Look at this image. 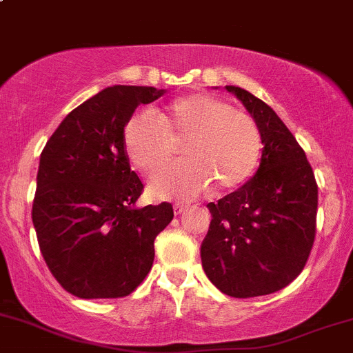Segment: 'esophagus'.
<instances>
[{"label":"esophagus","mask_w":353,"mask_h":353,"mask_svg":"<svg viewBox=\"0 0 353 353\" xmlns=\"http://www.w3.org/2000/svg\"><path fill=\"white\" fill-rule=\"evenodd\" d=\"M185 209H188V206H185V204H179V203L174 204V214H177V216L183 214Z\"/></svg>","instance_id":"34e87169"}]
</instances>
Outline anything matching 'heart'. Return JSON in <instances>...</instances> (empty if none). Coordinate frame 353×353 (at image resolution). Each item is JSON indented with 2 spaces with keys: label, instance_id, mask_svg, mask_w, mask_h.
Masks as SVG:
<instances>
[{
  "label": "heart",
  "instance_id": "heart-1",
  "mask_svg": "<svg viewBox=\"0 0 353 353\" xmlns=\"http://www.w3.org/2000/svg\"><path fill=\"white\" fill-rule=\"evenodd\" d=\"M168 137H185V161L150 179V194L159 199H189L211 184L214 192L238 188L261 156L254 119L212 95L179 97L152 114L135 115L123 130V149L132 165L154 172L169 161Z\"/></svg>",
  "mask_w": 353,
  "mask_h": 353
}]
</instances>
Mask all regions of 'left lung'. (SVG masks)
Segmentation results:
<instances>
[{"mask_svg": "<svg viewBox=\"0 0 353 353\" xmlns=\"http://www.w3.org/2000/svg\"><path fill=\"white\" fill-rule=\"evenodd\" d=\"M256 122L261 162L218 203L201 245L203 270L224 295L251 298L285 288L305 268L315 241L319 188L303 149L270 105L226 85Z\"/></svg>", "mask_w": 353, "mask_h": 353, "instance_id": "left-lung-1", "label": "left lung"}]
</instances>
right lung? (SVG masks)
<instances>
[{
	"instance_id": "obj_1",
	"label": "right lung",
	"mask_w": 353,
	"mask_h": 353,
	"mask_svg": "<svg viewBox=\"0 0 353 353\" xmlns=\"http://www.w3.org/2000/svg\"><path fill=\"white\" fill-rule=\"evenodd\" d=\"M164 88L114 85L85 100L46 142L32 219L46 266L79 298L127 296L154 261V239L172 221L169 203L137 208L123 130L135 108Z\"/></svg>"
}]
</instances>
